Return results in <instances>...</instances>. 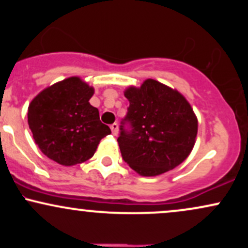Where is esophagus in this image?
Returning a JSON list of instances; mask_svg holds the SVG:
<instances>
[{
  "mask_svg": "<svg viewBox=\"0 0 248 248\" xmlns=\"http://www.w3.org/2000/svg\"><path fill=\"white\" fill-rule=\"evenodd\" d=\"M110 129H112L113 135H118V129H119L118 124H110Z\"/></svg>",
  "mask_w": 248,
  "mask_h": 248,
  "instance_id": "obj_1",
  "label": "esophagus"
}]
</instances>
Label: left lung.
I'll use <instances>...</instances> for the list:
<instances>
[{
	"label": "left lung",
	"mask_w": 248,
	"mask_h": 248,
	"mask_svg": "<svg viewBox=\"0 0 248 248\" xmlns=\"http://www.w3.org/2000/svg\"><path fill=\"white\" fill-rule=\"evenodd\" d=\"M127 114L118 142L122 158L142 176H157L181 164L191 153L198 122L181 93L148 79L129 87Z\"/></svg>",
	"instance_id": "obj_1"
}]
</instances>
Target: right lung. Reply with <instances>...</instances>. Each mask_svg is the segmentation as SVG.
<instances>
[{
    "instance_id": "add662e5",
    "label": "right lung",
    "mask_w": 248,
    "mask_h": 248,
    "mask_svg": "<svg viewBox=\"0 0 248 248\" xmlns=\"http://www.w3.org/2000/svg\"><path fill=\"white\" fill-rule=\"evenodd\" d=\"M94 93L72 77L45 88L28 108V124L44 155L62 166H75L94 155L110 129L88 100Z\"/></svg>"
}]
</instances>
